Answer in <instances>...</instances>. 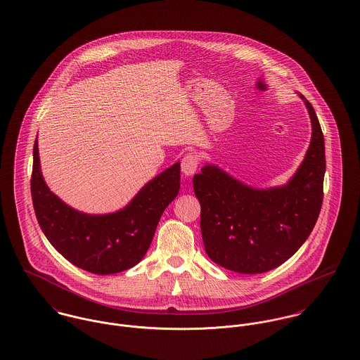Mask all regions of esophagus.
Segmentation results:
<instances>
[{"instance_id": "obj_1", "label": "esophagus", "mask_w": 360, "mask_h": 360, "mask_svg": "<svg viewBox=\"0 0 360 360\" xmlns=\"http://www.w3.org/2000/svg\"><path fill=\"white\" fill-rule=\"evenodd\" d=\"M199 167V158L196 153H188L184 156L181 162V171L185 176H192L198 171Z\"/></svg>"}]
</instances>
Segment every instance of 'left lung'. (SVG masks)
Wrapping results in <instances>:
<instances>
[{
	"label": "left lung",
	"mask_w": 360,
	"mask_h": 360,
	"mask_svg": "<svg viewBox=\"0 0 360 360\" xmlns=\"http://www.w3.org/2000/svg\"><path fill=\"white\" fill-rule=\"evenodd\" d=\"M312 122L307 155L291 179L269 189L251 188L217 165L193 176L201 205L207 255L238 274H264L292 257L311 235L323 202L324 138L312 105L300 94Z\"/></svg>",
	"instance_id": "obj_1"
}]
</instances>
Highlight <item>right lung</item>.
Masks as SVG:
<instances>
[{"label": "right lung", "instance_id": "add662e5", "mask_svg": "<svg viewBox=\"0 0 360 360\" xmlns=\"http://www.w3.org/2000/svg\"><path fill=\"white\" fill-rule=\"evenodd\" d=\"M181 164L149 181L124 208L91 215L53 195L41 174L39 143L33 149L32 199L41 231L69 262L95 275H112L135 266L155 236L167 205L178 196Z\"/></svg>", "mask_w": 360, "mask_h": 360}]
</instances>
